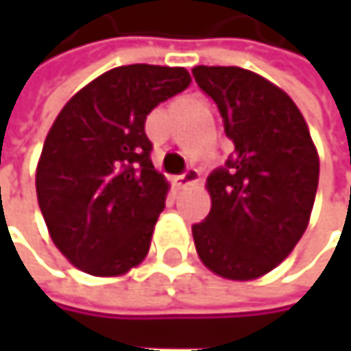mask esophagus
Instances as JSON below:
<instances>
[{
    "mask_svg": "<svg viewBox=\"0 0 351 351\" xmlns=\"http://www.w3.org/2000/svg\"><path fill=\"white\" fill-rule=\"evenodd\" d=\"M199 178H201V175H199V171H197V169H189L184 175L176 176L175 184L178 186V189H186V186H191V184L199 182Z\"/></svg>",
    "mask_w": 351,
    "mask_h": 351,
    "instance_id": "obj_1",
    "label": "esophagus"
}]
</instances>
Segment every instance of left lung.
Instances as JSON below:
<instances>
[{
  "label": "left lung",
  "mask_w": 351,
  "mask_h": 351,
  "mask_svg": "<svg viewBox=\"0 0 351 351\" xmlns=\"http://www.w3.org/2000/svg\"><path fill=\"white\" fill-rule=\"evenodd\" d=\"M217 104L234 156L207 176L211 211L193 226L201 262L221 278L254 280L303 238L315 203L319 154L295 101L240 66L193 69Z\"/></svg>",
  "instance_id": "left-lung-1"
}]
</instances>
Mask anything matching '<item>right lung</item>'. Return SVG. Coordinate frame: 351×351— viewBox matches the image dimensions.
Segmentation results:
<instances>
[{
    "instance_id": "right-lung-1",
    "label": "right lung",
    "mask_w": 351,
    "mask_h": 351,
    "mask_svg": "<svg viewBox=\"0 0 351 351\" xmlns=\"http://www.w3.org/2000/svg\"><path fill=\"white\" fill-rule=\"evenodd\" d=\"M189 85L182 66H115L56 115L36 167V195L52 242L79 270L121 276L146 258L171 184L150 160L144 123Z\"/></svg>"
}]
</instances>
